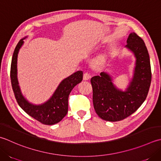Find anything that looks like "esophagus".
Masks as SVG:
<instances>
[{
    "label": "esophagus",
    "mask_w": 161,
    "mask_h": 161,
    "mask_svg": "<svg viewBox=\"0 0 161 161\" xmlns=\"http://www.w3.org/2000/svg\"><path fill=\"white\" fill-rule=\"evenodd\" d=\"M91 78V75L89 73V72H86V73H84L83 75V80H89V79Z\"/></svg>",
    "instance_id": "1"
}]
</instances>
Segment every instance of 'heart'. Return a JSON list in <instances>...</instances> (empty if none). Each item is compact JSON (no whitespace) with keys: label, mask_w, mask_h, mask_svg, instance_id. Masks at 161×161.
<instances>
[{"label":"heart","mask_w":161,"mask_h":161,"mask_svg":"<svg viewBox=\"0 0 161 161\" xmlns=\"http://www.w3.org/2000/svg\"><path fill=\"white\" fill-rule=\"evenodd\" d=\"M100 58H97V61H100Z\"/></svg>","instance_id":"1"}]
</instances>
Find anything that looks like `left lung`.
<instances>
[{
    "label": "left lung",
    "instance_id": "1",
    "mask_svg": "<svg viewBox=\"0 0 161 161\" xmlns=\"http://www.w3.org/2000/svg\"><path fill=\"white\" fill-rule=\"evenodd\" d=\"M126 42L125 47L133 53L135 64L133 77L125 91L115 86L108 72H100L91 80L94 109L105 121H118L131 115L144 102L149 90L152 71L145 44L135 33H130Z\"/></svg>",
    "mask_w": 161,
    "mask_h": 161
}]
</instances>
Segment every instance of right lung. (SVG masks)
<instances>
[{"label": "right lung", "mask_w": 161, "mask_h": 161, "mask_svg": "<svg viewBox=\"0 0 161 161\" xmlns=\"http://www.w3.org/2000/svg\"><path fill=\"white\" fill-rule=\"evenodd\" d=\"M26 37L19 40L12 55L10 68L12 89L19 105L25 112L43 124L53 125L61 121L67 114L69 95L72 89L82 81L83 72L79 70L62 80L52 97L45 103L40 105L30 103L22 94L17 79L18 53Z\"/></svg>", "instance_id": "1"}]
</instances>
